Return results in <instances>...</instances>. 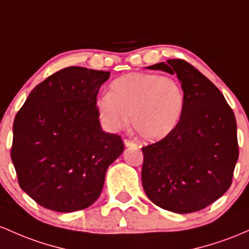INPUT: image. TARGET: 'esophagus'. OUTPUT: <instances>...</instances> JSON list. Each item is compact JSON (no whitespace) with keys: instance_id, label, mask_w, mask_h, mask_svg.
Instances as JSON below:
<instances>
[{"instance_id":"1","label":"esophagus","mask_w":249,"mask_h":249,"mask_svg":"<svg viewBox=\"0 0 249 249\" xmlns=\"http://www.w3.org/2000/svg\"><path fill=\"white\" fill-rule=\"evenodd\" d=\"M124 142V146H125V147H136V143H135V142L130 141V140H127V139H125Z\"/></svg>"}]
</instances>
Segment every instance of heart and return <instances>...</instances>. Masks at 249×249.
<instances>
[{
  "label": "heart",
  "mask_w": 249,
  "mask_h": 249,
  "mask_svg": "<svg viewBox=\"0 0 249 249\" xmlns=\"http://www.w3.org/2000/svg\"><path fill=\"white\" fill-rule=\"evenodd\" d=\"M96 109L107 129L115 132L129 121L144 141L154 142L177 128L185 109V91L170 77L129 72L114 80L110 93L100 95Z\"/></svg>",
  "instance_id": "heart-1"
}]
</instances>
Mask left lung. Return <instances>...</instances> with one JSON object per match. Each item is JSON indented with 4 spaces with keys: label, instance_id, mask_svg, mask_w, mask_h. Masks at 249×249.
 I'll return each instance as SVG.
<instances>
[{
    "label": "left lung",
    "instance_id": "left-lung-1",
    "mask_svg": "<svg viewBox=\"0 0 249 249\" xmlns=\"http://www.w3.org/2000/svg\"><path fill=\"white\" fill-rule=\"evenodd\" d=\"M148 68L177 75L185 109L168 136L142 147V186L166 211H201L231 187L239 158L235 116L221 91L186 61L173 58Z\"/></svg>",
    "mask_w": 249,
    "mask_h": 249
}]
</instances>
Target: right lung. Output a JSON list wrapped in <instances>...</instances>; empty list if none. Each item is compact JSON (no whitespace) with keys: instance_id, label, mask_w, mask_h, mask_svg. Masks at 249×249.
<instances>
[{"instance_id":"add662e5","label":"right lung","mask_w":249,"mask_h":249,"mask_svg":"<svg viewBox=\"0 0 249 249\" xmlns=\"http://www.w3.org/2000/svg\"><path fill=\"white\" fill-rule=\"evenodd\" d=\"M109 71L68 67L33 89L13 125L18 185L38 205L61 213L99 199L108 167L124 153L102 130L96 96Z\"/></svg>"}]
</instances>
